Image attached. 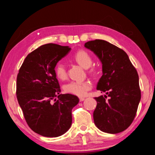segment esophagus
I'll return each instance as SVG.
<instances>
[{
    "label": "esophagus",
    "instance_id": "esophagus-1",
    "mask_svg": "<svg viewBox=\"0 0 155 155\" xmlns=\"http://www.w3.org/2000/svg\"><path fill=\"white\" fill-rule=\"evenodd\" d=\"M85 99V98H83V97H81V98H79V101H80L81 102H82V101H83Z\"/></svg>",
    "mask_w": 155,
    "mask_h": 155
}]
</instances>
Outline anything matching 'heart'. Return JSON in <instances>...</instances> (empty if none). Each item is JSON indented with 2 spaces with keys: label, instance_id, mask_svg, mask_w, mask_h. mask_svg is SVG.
<instances>
[{
  "label": "heart",
  "instance_id": "heart-1",
  "mask_svg": "<svg viewBox=\"0 0 155 155\" xmlns=\"http://www.w3.org/2000/svg\"><path fill=\"white\" fill-rule=\"evenodd\" d=\"M73 59L81 66L85 69L90 68L92 64V58L91 55L84 50H80L76 52ZM94 68H91L90 72H94ZM54 72L57 78H59V79L64 80L67 77L66 68L63 63L59 62L57 64L54 68ZM91 87V83L88 81H71L64 86V90L67 93L74 94L78 96H83L85 95L87 91L90 90Z\"/></svg>",
  "mask_w": 155,
  "mask_h": 155
}]
</instances>
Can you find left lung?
I'll return each mask as SVG.
<instances>
[{"mask_svg": "<svg viewBox=\"0 0 155 155\" xmlns=\"http://www.w3.org/2000/svg\"><path fill=\"white\" fill-rule=\"evenodd\" d=\"M85 47L101 62L103 75L97 84V90L109 97L107 101L106 95L94 98L97 102L93 114L94 124L104 133L122 132L133 122L141 99L137 70L128 54L108 41H89Z\"/></svg>", "mask_w": 155, "mask_h": 155, "instance_id": "left-lung-1", "label": "left lung"}]
</instances>
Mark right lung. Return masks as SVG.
<instances>
[{"label": "right lung", "mask_w": 155, "mask_h": 155, "mask_svg": "<svg viewBox=\"0 0 155 155\" xmlns=\"http://www.w3.org/2000/svg\"><path fill=\"white\" fill-rule=\"evenodd\" d=\"M70 50L52 43L41 46L28 54L18 74L16 96L26 122L44 137L66 133L72 124V109L79 102L77 96L60 94L54 72L57 63Z\"/></svg>", "instance_id": "right-lung-1"}]
</instances>
